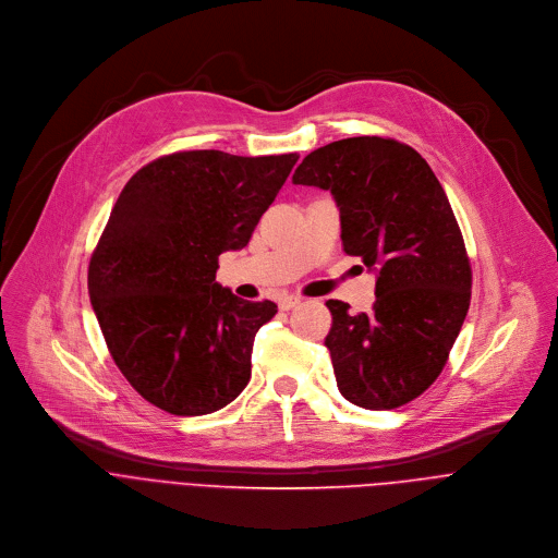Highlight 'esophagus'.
Masks as SVG:
<instances>
[{"label":"esophagus","mask_w":558,"mask_h":558,"mask_svg":"<svg viewBox=\"0 0 558 558\" xmlns=\"http://www.w3.org/2000/svg\"><path fill=\"white\" fill-rule=\"evenodd\" d=\"M302 300L298 298V295H280L278 298V306H280V311H289V308H293V306H298Z\"/></svg>","instance_id":"obj_1"}]
</instances>
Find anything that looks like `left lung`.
<instances>
[{
    "label": "left lung",
    "instance_id": "obj_1",
    "mask_svg": "<svg viewBox=\"0 0 558 558\" xmlns=\"http://www.w3.org/2000/svg\"><path fill=\"white\" fill-rule=\"evenodd\" d=\"M295 185L331 190L342 247L377 269L368 313L327 300L325 338L338 388L355 407L390 411L420 397L444 371L472 293V269L448 196L411 145L353 136L313 149Z\"/></svg>",
    "mask_w": 558,
    "mask_h": 558
}]
</instances>
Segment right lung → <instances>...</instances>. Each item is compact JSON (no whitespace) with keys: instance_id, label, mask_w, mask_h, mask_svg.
<instances>
[{"instance_id":"obj_1","label":"right lung","mask_w":558,"mask_h":558,"mask_svg":"<svg viewBox=\"0 0 558 558\" xmlns=\"http://www.w3.org/2000/svg\"><path fill=\"white\" fill-rule=\"evenodd\" d=\"M298 158L174 151L143 166L117 198L88 291L114 364L156 409L198 417L247 386L254 338L278 306L222 289L218 256L250 243Z\"/></svg>"}]
</instances>
